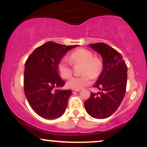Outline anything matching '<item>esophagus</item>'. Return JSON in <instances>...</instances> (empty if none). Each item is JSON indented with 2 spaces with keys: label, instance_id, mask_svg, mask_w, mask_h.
I'll list each match as a JSON object with an SVG mask.
<instances>
[{
  "label": "esophagus",
  "instance_id": "esophagus-1",
  "mask_svg": "<svg viewBox=\"0 0 147 147\" xmlns=\"http://www.w3.org/2000/svg\"><path fill=\"white\" fill-rule=\"evenodd\" d=\"M80 90H76V89H72V92H73V93H75V92H79Z\"/></svg>",
  "mask_w": 147,
  "mask_h": 147
}]
</instances>
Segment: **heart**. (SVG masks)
<instances>
[{
  "instance_id": "heart-1",
  "label": "heart",
  "mask_w": 147,
  "mask_h": 147,
  "mask_svg": "<svg viewBox=\"0 0 147 147\" xmlns=\"http://www.w3.org/2000/svg\"><path fill=\"white\" fill-rule=\"evenodd\" d=\"M69 60L73 65L82 64L81 77H72L67 82V86L70 88L80 90L92 82V76L97 77L102 70V62L98 57H93L90 50L85 48H79L72 52L69 56ZM68 60L62 59L57 64V70L63 78L68 79L72 75V65Z\"/></svg>"
}]
</instances>
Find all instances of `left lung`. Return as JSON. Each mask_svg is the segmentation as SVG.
<instances>
[{
	"mask_svg": "<svg viewBox=\"0 0 147 147\" xmlns=\"http://www.w3.org/2000/svg\"><path fill=\"white\" fill-rule=\"evenodd\" d=\"M102 57L103 69L95 87L99 91L91 92L84 102L86 112L96 119L110 117L120 106L126 92L127 66L119 52L104 43L89 44Z\"/></svg>",
	"mask_w": 147,
	"mask_h": 147,
	"instance_id": "1",
	"label": "left lung"
}]
</instances>
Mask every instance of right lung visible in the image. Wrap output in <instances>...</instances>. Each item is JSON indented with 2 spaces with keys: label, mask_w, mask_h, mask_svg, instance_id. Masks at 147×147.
<instances>
[{
  "label": "right lung",
  "mask_w": 147,
  "mask_h": 147,
  "mask_svg": "<svg viewBox=\"0 0 147 147\" xmlns=\"http://www.w3.org/2000/svg\"><path fill=\"white\" fill-rule=\"evenodd\" d=\"M79 45H63L48 41L34 50L25 63L24 92L29 104L40 117L55 119L64 113L71 90H55L63 86L57 64L71 49Z\"/></svg>",
  "instance_id": "obj_1"
}]
</instances>
